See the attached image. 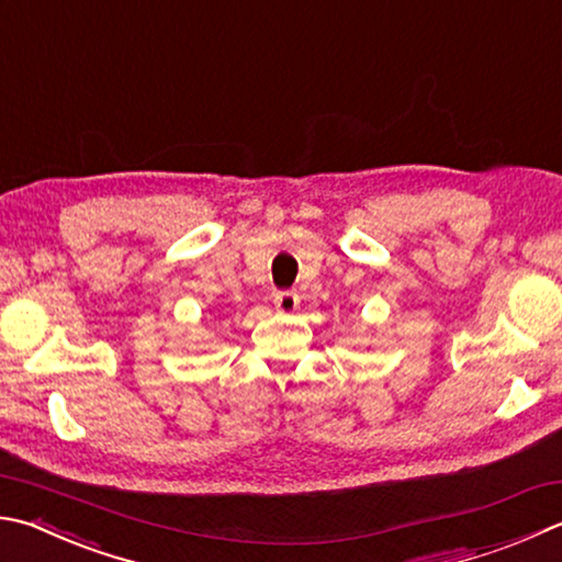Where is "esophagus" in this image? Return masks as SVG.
Returning a JSON list of instances; mask_svg holds the SVG:
<instances>
[{"label": "esophagus", "mask_w": 562, "mask_h": 562, "mask_svg": "<svg viewBox=\"0 0 562 562\" xmlns=\"http://www.w3.org/2000/svg\"><path fill=\"white\" fill-rule=\"evenodd\" d=\"M274 307L282 314H294L300 307V297L294 292H278L274 294Z\"/></svg>", "instance_id": "esophagus-1"}]
</instances>
